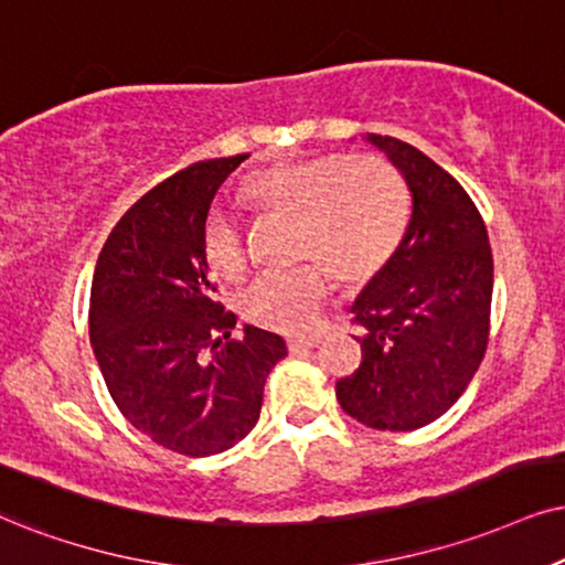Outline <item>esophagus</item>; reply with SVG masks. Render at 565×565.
Segmentation results:
<instances>
[{"label":"esophagus","mask_w":565,"mask_h":565,"mask_svg":"<svg viewBox=\"0 0 565 565\" xmlns=\"http://www.w3.org/2000/svg\"><path fill=\"white\" fill-rule=\"evenodd\" d=\"M320 339L318 335H302V339H289V352L291 354H299V352H307V349L318 347Z\"/></svg>","instance_id":"esophagus-1"}]
</instances>
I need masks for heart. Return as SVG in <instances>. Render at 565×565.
<instances>
[{
    "label": "heart",
    "instance_id": "1",
    "mask_svg": "<svg viewBox=\"0 0 565 565\" xmlns=\"http://www.w3.org/2000/svg\"><path fill=\"white\" fill-rule=\"evenodd\" d=\"M242 198L258 216L291 218V258H311L260 276L239 297L249 323L281 333H302L316 323L328 297L327 269L349 287L373 281L402 247L412 213L404 177L370 153L278 163L247 177ZM200 253L213 274L239 278L247 268L242 221L218 205L211 209L200 224Z\"/></svg>",
    "mask_w": 565,
    "mask_h": 565
}]
</instances>
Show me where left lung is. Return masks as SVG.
Segmentation results:
<instances>
[{
  "label": "left lung",
  "instance_id": "1",
  "mask_svg": "<svg viewBox=\"0 0 565 565\" xmlns=\"http://www.w3.org/2000/svg\"><path fill=\"white\" fill-rule=\"evenodd\" d=\"M412 190L394 260L352 305L362 365L335 383L341 409L375 430H417L456 404L490 335L492 253L467 190L423 151L367 135Z\"/></svg>",
  "mask_w": 565,
  "mask_h": 565
}]
</instances>
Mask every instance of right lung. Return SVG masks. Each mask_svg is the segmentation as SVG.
<instances>
[{"label":"right lung","mask_w":565,"mask_h":565,"mask_svg":"<svg viewBox=\"0 0 565 565\" xmlns=\"http://www.w3.org/2000/svg\"><path fill=\"white\" fill-rule=\"evenodd\" d=\"M190 163L148 190L98 255L90 344L106 388L130 423L182 456L232 448L260 417L263 385L287 356L278 333L245 326L216 302L200 224L221 182L247 159Z\"/></svg>","instance_id":"obj_1"}]
</instances>
